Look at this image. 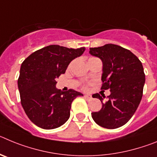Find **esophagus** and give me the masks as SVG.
<instances>
[{
	"label": "esophagus",
	"instance_id": "34e87169",
	"mask_svg": "<svg viewBox=\"0 0 157 157\" xmlns=\"http://www.w3.org/2000/svg\"><path fill=\"white\" fill-rule=\"evenodd\" d=\"M84 98L86 100H91L92 99V96L89 95V94H86V95H84Z\"/></svg>",
	"mask_w": 157,
	"mask_h": 157
}]
</instances>
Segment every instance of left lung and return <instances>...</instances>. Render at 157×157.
I'll list each match as a JSON object with an SVG mask.
<instances>
[{"instance_id":"1","label":"left lung","mask_w":157,"mask_h":157,"mask_svg":"<svg viewBox=\"0 0 157 157\" xmlns=\"http://www.w3.org/2000/svg\"><path fill=\"white\" fill-rule=\"evenodd\" d=\"M90 53L101 59V90L111 92L105 102L104 96L93 95L102 103L101 110L91 113L93 120L107 129L122 127L132 117L142 98L145 81L142 63L130 50L113 44L90 48Z\"/></svg>"}]
</instances>
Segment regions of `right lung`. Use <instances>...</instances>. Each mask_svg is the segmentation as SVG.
<instances>
[{
	"label": "right lung",
	"instance_id": "1",
	"mask_svg": "<svg viewBox=\"0 0 157 157\" xmlns=\"http://www.w3.org/2000/svg\"><path fill=\"white\" fill-rule=\"evenodd\" d=\"M85 49L51 45L35 51L22 63L18 79L21 105L36 126L50 130L67 121L72 101L83 94L74 90H58L56 78Z\"/></svg>",
	"mask_w": 157,
	"mask_h": 157
}]
</instances>
